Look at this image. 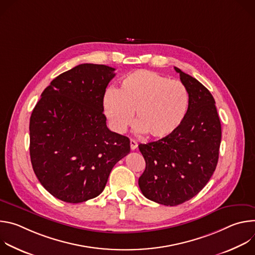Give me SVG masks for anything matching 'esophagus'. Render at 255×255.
I'll return each mask as SVG.
<instances>
[{
  "label": "esophagus",
  "mask_w": 255,
  "mask_h": 255,
  "mask_svg": "<svg viewBox=\"0 0 255 255\" xmlns=\"http://www.w3.org/2000/svg\"><path fill=\"white\" fill-rule=\"evenodd\" d=\"M138 146V143L137 141H135L134 139H131L130 140V147H131V150H135Z\"/></svg>",
  "instance_id": "34e87169"
}]
</instances>
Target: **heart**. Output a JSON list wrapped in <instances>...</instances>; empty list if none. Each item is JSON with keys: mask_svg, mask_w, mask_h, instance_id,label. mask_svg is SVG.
<instances>
[{"mask_svg": "<svg viewBox=\"0 0 255 255\" xmlns=\"http://www.w3.org/2000/svg\"><path fill=\"white\" fill-rule=\"evenodd\" d=\"M188 106L183 84L146 69L127 75L119 89L107 91L103 100L105 115L115 132H126L135 112L138 131L154 139L171 135L183 123Z\"/></svg>", "mask_w": 255, "mask_h": 255, "instance_id": "heart-1", "label": "heart"}]
</instances>
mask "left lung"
<instances>
[{
  "instance_id": "left-lung-1",
  "label": "left lung",
  "mask_w": 255,
  "mask_h": 255,
  "mask_svg": "<svg viewBox=\"0 0 255 255\" xmlns=\"http://www.w3.org/2000/svg\"><path fill=\"white\" fill-rule=\"evenodd\" d=\"M174 69L189 94L186 117L171 135L139 145L146 163L139 188L144 197L164 206L183 204L202 191L216 169L221 143L212 94L195 78Z\"/></svg>"
}]
</instances>
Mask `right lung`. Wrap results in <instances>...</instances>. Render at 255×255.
I'll list each match as a JSON object with an SVG mask.
<instances>
[{
	"label": "right lung",
	"instance_id": "obj_1",
	"mask_svg": "<svg viewBox=\"0 0 255 255\" xmlns=\"http://www.w3.org/2000/svg\"><path fill=\"white\" fill-rule=\"evenodd\" d=\"M115 68L84 63L56 77L30 117V158L43 188L66 203L105 189L114 165L130 152L128 137L109 130L106 88Z\"/></svg>",
	"mask_w": 255,
	"mask_h": 255
}]
</instances>
